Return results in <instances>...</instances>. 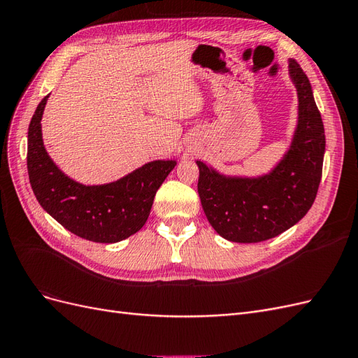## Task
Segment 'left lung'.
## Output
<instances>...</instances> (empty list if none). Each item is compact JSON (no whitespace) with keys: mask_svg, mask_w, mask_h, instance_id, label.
Instances as JSON below:
<instances>
[{"mask_svg":"<svg viewBox=\"0 0 358 358\" xmlns=\"http://www.w3.org/2000/svg\"><path fill=\"white\" fill-rule=\"evenodd\" d=\"M288 71L297 90V127L287 154L272 171L258 178L225 176L197 161L206 218L230 242L276 237L297 224L317 197L326 152L322 119L308 76L294 59L288 61Z\"/></svg>","mask_w":358,"mask_h":358,"instance_id":"8db88e82","label":"left lung"}]
</instances>
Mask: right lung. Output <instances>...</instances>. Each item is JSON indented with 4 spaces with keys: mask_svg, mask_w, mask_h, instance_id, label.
Masks as SVG:
<instances>
[{
    "mask_svg": "<svg viewBox=\"0 0 358 358\" xmlns=\"http://www.w3.org/2000/svg\"><path fill=\"white\" fill-rule=\"evenodd\" d=\"M48 99L37 106L28 128L27 166L40 206L64 229L86 241L116 243L133 236L148 221L155 194L176 161H150L104 185L76 182L59 170L43 143L41 117Z\"/></svg>",
    "mask_w": 358,
    "mask_h": 358,
    "instance_id": "right-lung-1",
    "label": "right lung"
}]
</instances>
